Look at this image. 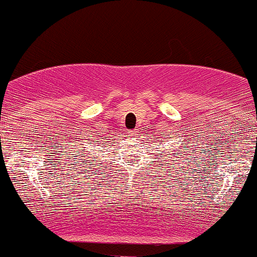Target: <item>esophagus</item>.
Wrapping results in <instances>:
<instances>
[{
  "mask_svg": "<svg viewBox=\"0 0 257 257\" xmlns=\"http://www.w3.org/2000/svg\"><path fill=\"white\" fill-rule=\"evenodd\" d=\"M136 134H137V131H136V130H135V131H131V132H130V135H131V136H135Z\"/></svg>",
  "mask_w": 257,
  "mask_h": 257,
  "instance_id": "1",
  "label": "esophagus"
}]
</instances>
